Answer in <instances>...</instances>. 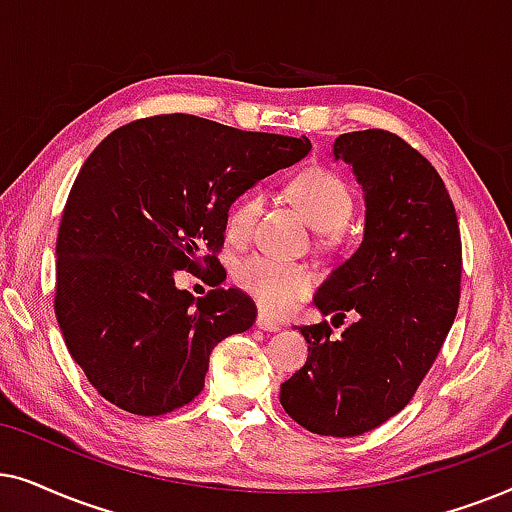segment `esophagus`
Here are the masks:
<instances>
[{
  "label": "esophagus",
  "instance_id": "esophagus-1",
  "mask_svg": "<svg viewBox=\"0 0 512 512\" xmlns=\"http://www.w3.org/2000/svg\"><path fill=\"white\" fill-rule=\"evenodd\" d=\"M255 323H257V327H260V330H264V332H278V330H281V323H276V320L269 318L267 313H260Z\"/></svg>",
  "mask_w": 512,
  "mask_h": 512
}]
</instances>
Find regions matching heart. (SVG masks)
<instances>
[{"label": "heart", "instance_id": "heart-1", "mask_svg": "<svg viewBox=\"0 0 512 512\" xmlns=\"http://www.w3.org/2000/svg\"><path fill=\"white\" fill-rule=\"evenodd\" d=\"M288 196L302 210L306 222L323 231V241L332 231H339L353 215V194L337 173L327 168H309L297 173L288 185ZM264 210L262 189H250L231 203L227 213V238L231 243H245L255 231ZM236 283L271 316H283L299 299L309 297L316 288V274L306 264L283 262L274 257L252 255L234 271Z\"/></svg>", "mask_w": 512, "mask_h": 512}]
</instances>
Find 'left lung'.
Returning a JSON list of instances; mask_svg holds the SVG:
<instances>
[{
  "label": "left lung",
  "instance_id": "obj_1",
  "mask_svg": "<svg viewBox=\"0 0 512 512\" xmlns=\"http://www.w3.org/2000/svg\"><path fill=\"white\" fill-rule=\"evenodd\" d=\"M332 154L363 185L365 234L313 302L358 316L337 339L327 320L299 327L309 358L281 405L306 431L353 438L403 410L438 358L459 309L461 234L438 170L395 133H344Z\"/></svg>",
  "mask_w": 512,
  "mask_h": 512
}]
</instances>
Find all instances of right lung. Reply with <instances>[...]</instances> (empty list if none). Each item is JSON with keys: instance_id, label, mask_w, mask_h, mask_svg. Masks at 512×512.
Segmentation results:
<instances>
[{"instance_id": "obj_1", "label": "right lung", "mask_w": 512, "mask_h": 512, "mask_svg": "<svg viewBox=\"0 0 512 512\" xmlns=\"http://www.w3.org/2000/svg\"><path fill=\"white\" fill-rule=\"evenodd\" d=\"M311 152L309 138L250 133L194 114L117 128L67 196L56 241V318L102 398L161 417L203 391L210 351L250 330L236 288L196 299L175 271H215L227 213L257 180Z\"/></svg>"}]
</instances>
